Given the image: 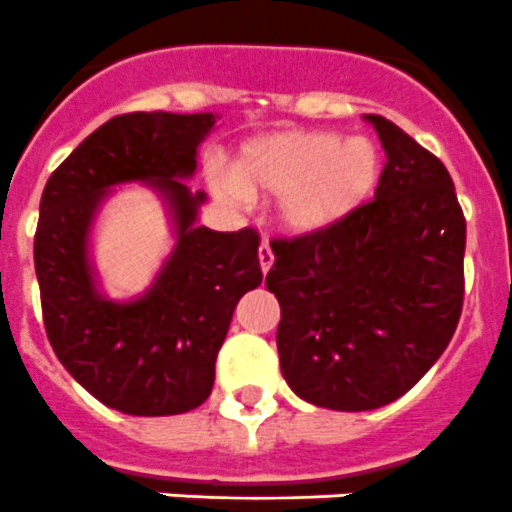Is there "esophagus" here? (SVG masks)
I'll return each instance as SVG.
<instances>
[{
    "label": "esophagus",
    "instance_id": "1",
    "mask_svg": "<svg viewBox=\"0 0 512 512\" xmlns=\"http://www.w3.org/2000/svg\"><path fill=\"white\" fill-rule=\"evenodd\" d=\"M259 266L264 274H269V269L274 266V253H271L269 243H261L259 246Z\"/></svg>",
    "mask_w": 512,
    "mask_h": 512
}]
</instances>
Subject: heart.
<instances>
[{"instance_id": "obj_1", "label": "heart", "mask_w": 512, "mask_h": 512, "mask_svg": "<svg viewBox=\"0 0 512 512\" xmlns=\"http://www.w3.org/2000/svg\"><path fill=\"white\" fill-rule=\"evenodd\" d=\"M382 171L374 140L330 130H287L246 140L233 174H212V189L241 205L248 194H282L279 220L295 235L336 228L372 200Z\"/></svg>"}]
</instances>
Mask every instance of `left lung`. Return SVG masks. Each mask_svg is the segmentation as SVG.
Returning <instances> with one entry per match:
<instances>
[{"instance_id": "8db88e82", "label": "left lung", "mask_w": 512, "mask_h": 512, "mask_svg": "<svg viewBox=\"0 0 512 512\" xmlns=\"http://www.w3.org/2000/svg\"><path fill=\"white\" fill-rule=\"evenodd\" d=\"M387 153L374 202L336 228L274 241L266 287L297 397L361 413L402 397L446 351L464 302L467 223L433 153L369 115Z\"/></svg>"}]
</instances>
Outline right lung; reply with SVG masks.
I'll return each mask as SVG.
<instances>
[{
  "label": "right lung",
  "instance_id": "obj_1",
  "mask_svg": "<svg viewBox=\"0 0 512 512\" xmlns=\"http://www.w3.org/2000/svg\"><path fill=\"white\" fill-rule=\"evenodd\" d=\"M215 122L212 112L112 117L53 171L40 197L35 274L48 341L89 395L125 415L200 408L235 305L261 284L259 235L197 225L207 194L187 179ZM122 183H146L162 200L175 248L140 296L112 301L98 282L91 235Z\"/></svg>",
  "mask_w": 512,
  "mask_h": 512
}]
</instances>
